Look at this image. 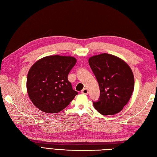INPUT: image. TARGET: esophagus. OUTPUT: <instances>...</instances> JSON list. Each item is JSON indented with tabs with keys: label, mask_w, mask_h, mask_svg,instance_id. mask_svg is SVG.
<instances>
[{
	"label": "esophagus",
	"mask_w": 157,
	"mask_h": 157,
	"mask_svg": "<svg viewBox=\"0 0 157 157\" xmlns=\"http://www.w3.org/2000/svg\"><path fill=\"white\" fill-rule=\"evenodd\" d=\"M81 93L83 94H88V90L86 88H84L81 91Z\"/></svg>",
	"instance_id": "esophagus-1"
}]
</instances>
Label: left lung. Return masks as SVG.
I'll use <instances>...</instances> for the list:
<instances>
[{"instance_id":"1","label":"left lung","mask_w":157,"mask_h":157,"mask_svg":"<svg viewBox=\"0 0 157 157\" xmlns=\"http://www.w3.org/2000/svg\"><path fill=\"white\" fill-rule=\"evenodd\" d=\"M88 63L100 90L94 108L103 115H113L122 111L132 96L134 77L130 66L118 57L109 54L94 56Z\"/></svg>"}]
</instances>
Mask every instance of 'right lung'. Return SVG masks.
Listing matches in <instances>:
<instances>
[{
	"mask_svg": "<svg viewBox=\"0 0 157 157\" xmlns=\"http://www.w3.org/2000/svg\"><path fill=\"white\" fill-rule=\"evenodd\" d=\"M76 63L73 57L55 55L33 65L27 75V90L38 109L47 113H59L78 94L67 78Z\"/></svg>",
	"mask_w": 157,
	"mask_h": 157,
	"instance_id": "add662e5",
	"label": "right lung"
}]
</instances>
